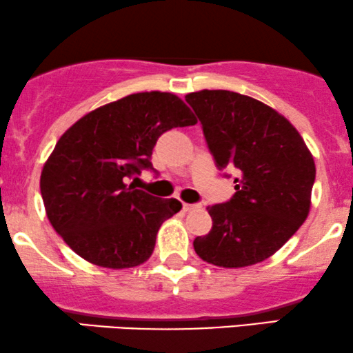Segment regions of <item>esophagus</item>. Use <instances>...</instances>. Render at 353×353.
I'll return each instance as SVG.
<instances>
[{
  "label": "esophagus",
  "instance_id": "34e87169",
  "mask_svg": "<svg viewBox=\"0 0 353 353\" xmlns=\"http://www.w3.org/2000/svg\"><path fill=\"white\" fill-rule=\"evenodd\" d=\"M200 203H193V205H190V203H183V211H193V210H198L200 208Z\"/></svg>",
  "mask_w": 353,
  "mask_h": 353
}]
</instances>
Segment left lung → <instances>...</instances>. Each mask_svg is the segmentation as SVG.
Segmentation results:
<instances>
[{
	"label": "left lung",
	"instance_id": "1",
	"mask_svg": "<svg viewBox=\"0 0 353 353\" xmlns=\"http://www.w3.org/2000/svg\"><path fill=\"white\" fill-rule=\"evenodd\" d=\"M185 99L216 167L238 170L236 193L210 206L213 226L194 238V251L221 268L261 263L307 218L316 181L312 155L292 123L256 99L231 90H200Z\"/></svg>",
	"mask_w": 353,
	"mask_h": 353
}]
</instances>
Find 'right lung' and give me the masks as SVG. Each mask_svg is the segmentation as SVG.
<instances>
[{
    "label": "right lung",
    "mask_w": 353,
    "mask_h": 353,
    "mask_svg": "<svg viewBox=\"0 0 353 353\" xmlns=\"http://www.w3.org/2000/svg\"><path fill=\"white\" fill-rule=\"evenodd\" d=\"M194 123L181 99L153 90L99 107L65 130L41 173V194L70 250L110 269L150 258L161 223L181 203L135 190L127 180L142 170L157 173L150 160L159 137Z\"/></svg>",
    "instance_id": "right-lung-1"
}]
</instances>
